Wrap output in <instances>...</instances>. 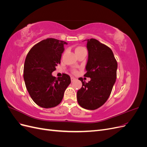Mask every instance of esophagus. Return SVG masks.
<instances>
[{
	"instance_id": "1",
	"label": "esophagus",
	"mask_w": 147,
	"mask_h": 147,
	"mask_svg": "<svg viewBox=\"0 0 147 147\" xmlns=\"http://www.w3.org/2000/svg\"><path fill=\"white\" fill-rule=\"evenodd\" d=\"M70 79H71V82H73L75 80H76V78H74V77H70Z\"/></svg>"
}]
</instances>
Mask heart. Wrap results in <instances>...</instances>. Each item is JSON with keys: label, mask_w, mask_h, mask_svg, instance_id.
I'll use <instances>...</instances> for the list:
<instances>
[{"label": "heart", "mask_w": 147, "mask_h": 147, "mask_svg": "<svg viewBox=\"0 0 147 147\" xmlns=\"http://www.w3.org/2000/svg\"><path fill=\"white\" fill-rule=\"evenodd\" d=\"M83 49H84V48L81 47H77V48H75V52H76V51H80V50H83ZM74 73H76V71H74Z\"/></svg>", "instance_id": "1"}]
</instances>
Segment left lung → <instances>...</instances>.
<instances>
[{"label":"left lung","instance_id":"obj_1","mask_svg":"<svg viewBox=\"0 0 147 147\" xmlns=\"http://www.w3.org/2000/svg\"><path fill=\"white\" fill-rule=\"evenodd\" d=\"M87 40L88 59L84 77L91 80L86 83L79 78L82 87L77 91V101L88 110L99 108L107 101L116 82L118 64L111 49L97 40Z\"/></svg>","mask_w":147,"mask_h":147}]
</instances>
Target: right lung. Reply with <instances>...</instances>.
I'll use <instances>...</instances> for the list:
<instances>
[{
	"instance_id": "obj_1",
	"label": "right lung",
	"mask_w": 147,
	"mask_h": 147,
	"mask_svg": "<svg viewBox=\"0 0 147 147\" xmlns=\"http://www.w3.org/2000/svg\"><path fill=\"white\" fill-rule=\"evenodd\" d=\"M65 42L49 38L35 45L26 56L24 65L26 87L35 104L43 108H52L63 100L65 90L71 81L69 75H52L60 64Z\"/></svg>"
}]
</instances>
